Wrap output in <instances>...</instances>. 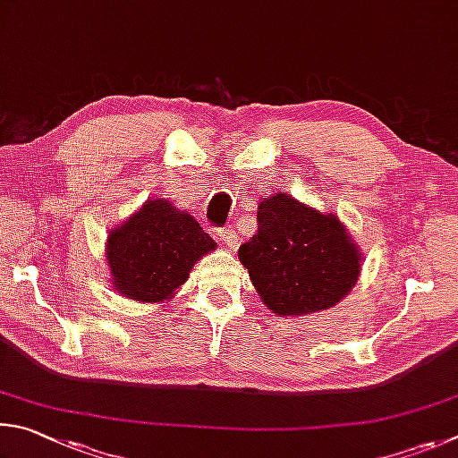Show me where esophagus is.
Returning a JSON list of instances; mask_svg holds the SVG:
<instances>
[{
    "instance_id": "1",
    "label": "esophagus",
    "mask_w": 458,
    "mask_h": 458,
    "mask_svg": "<svg viewBox=\"0 0 458 458\" xmlns=\"http://www.w3.org/2000/svg\"><path fill=\"white\" fill-rule=\"evenodd\" d=\"M216 235H219L221 242L229 247V250H235L237 247V233L231 227H223L216 231Z\"/></svg>"
}]
</instances>
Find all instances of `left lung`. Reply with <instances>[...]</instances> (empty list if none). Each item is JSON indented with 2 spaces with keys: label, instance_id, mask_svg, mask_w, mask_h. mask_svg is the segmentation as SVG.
<instances>
[{
  "label": "left lung",
  "instance_id": "left-lung-1",
  "mask_svg": "<svg viewBox=\"0 0 458 458\" xmlns=\"http://www.w3.org/2000/svg\"><path fill=\"white\" fill-rule=\"evenodd\" d=\"M258 233L239 247V261L276 316L334 308L356 285L362 253L338 216L276 192L259 203Z\"/></svg>",
  "mask_w": 458,
  "mask_h": 458
}]
</instances>
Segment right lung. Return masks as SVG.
Returning <instances> with one entry per match:
<instances>
[{
    "label": "right lung",
    "instance_id": "add662e5",
    "mask_svg": "<svg viewBox=\"0 0 458 458\" xmlns=\"http://www.w3.org/2000/svg\"><path fill=\"white\" fill-rule=\"evenodd\" d=\"M215 245L195 216L166 199H150L106 239L112 285L134 301L171 300Z\"/></svg>",
    "mask_w": 458,
    "mask_h": 458
}]
</instances>
